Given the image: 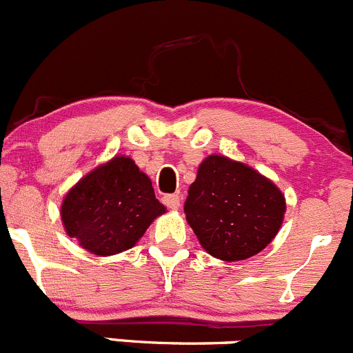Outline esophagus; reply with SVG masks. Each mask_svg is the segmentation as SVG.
I'll list each match as a JSON object with an SVG mask.
<instances>
[{"mask_svg":"<svg viewBox=\"0 0 353 353\" xmlns=\"http://www.w3.org/2000/svg\"><path fill=\"white\" fill-rule=\"evenodd\" d=\"M163 203H165L167 208L177 210L181 206V196L179 194H165L163 196Z\"/></svg>","mask_w":353,"mask_h":353,"instance_id":"1","label":"esophagus"}]
</instances>
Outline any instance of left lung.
Segmentation results:
<instances>
[{
	"label": "left lung",
	"mask_w": 353,
	"mask_h": 353,
	"mask_svg": "<svg viewBox=\"0 0 353 353\" xmlns=\"http://www.w3.org/2000/svg\"><path fill=\"white\" fill-rule=\"evenodd\" d=\"M184 213L210 254L239 261L272 243L283 222L285 198L251 167L210 155L190 186Z\"/></svg>",
	"instance_id": "left-lung-1"
}]
</instances>
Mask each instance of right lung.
<instances>
[{
  "mask_svg": "<svg viewBox=\"0 0 353 353\" xmlns=\"http://www.w3.org/2000/svg\"><path fill=\"white\" fill-rule=\"evenodd\" d=\"M165 212L152 181L130 157H114L71 188L61 205L68 236L99 256L133 248Z\"/></svg>",
  "mask_w": 353,
  "mask_h": 353,
  "instance_id": "1",
  "label": "right lung"
}]
</instances>
